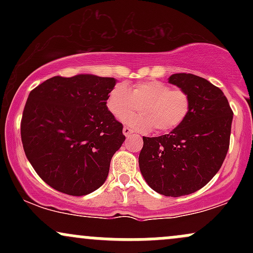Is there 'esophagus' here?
<instances>
[{"label": "esophagus", "instance_id": "obj_1", "mask_svg": "<svg viewBox=\"0 0 253 253\" xmlns=\"http://www.w3.org/2000/svg\"><path fill=\"white\" fill-rule=\"evenodd\" d=\"M123 132H124V134H125V136H129V135H132V133H133V130L129 128V127H126L125 126L124 128H123Z\"/></svg>", "mask_w": 253, "mask_h": 253}]
</instances>
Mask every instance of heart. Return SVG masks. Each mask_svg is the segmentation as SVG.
<instances>
[{"label":"heart","instance_id":"obj_1","mask_svg":"<svg viewBox=\"0 0 253 253\" xmlns=\"http://www.w3.org/2000/svg\"><path fill=\"white\" fill-rule=\"evenodd\" d=\"M106 104L115 118L125 117L124 123L139 132H149L153 127L158 132H170L189 115L191 100L184 90L171 89L161 81H146L134 84L130 91L124 84H117L109 91ZM138 106L141 114L128 117Z\"/></svg>","mask_w":253,"mask_h":253}]
</instances>
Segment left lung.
Listing matches in <instances>:
<instances>
[{
  "label": "left lung",
  "mask_w": 253,
  "mask_h": 253,
  "mask_svg": "<svg viewBox=\"0 0 253 253\" xmlns=\"http://www.w3.org/2000/svg\"><path fill=\"white\" fill-rule=\"evenodd\" d=\"M169 83L189 94V115L169 134L143 136L139 168L153 190L178 197L201 189L220 170L228 151L233 112L221 90L205 78L173 74Z\"/></svg>",
  "instance_id": "left-lung-1"
}]
</instances>
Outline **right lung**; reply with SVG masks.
Returning <instances> with one entry per match:
<instances>
[{"label":"right lung","instance_id":"right-lung-1","mask_svg":"<svg viewBox=\"0 0 253 253\" xmlns=\"http://www.w3.org/2000/svg\"><path fill=\"white\" fill-rule=\"evenodd\" d=\"M117 80L81 74L56 76L30 92L21 120L26 157L43 182L83 196L106 182L125 141L123 124L107 108Z\"/></svg>","mask_w":253,"mask_h":253}]
</instances>
